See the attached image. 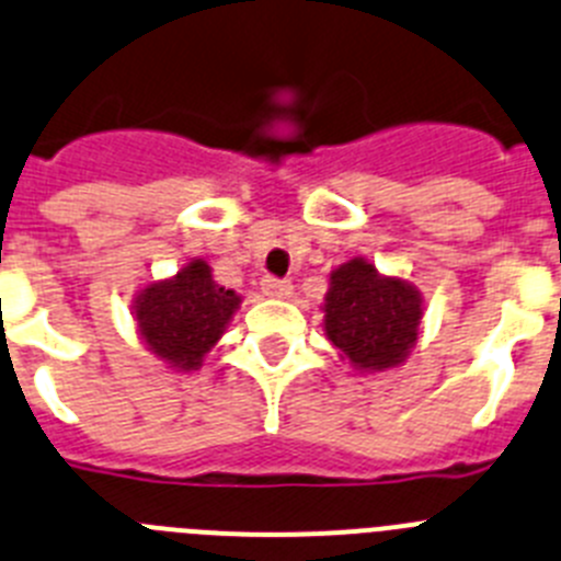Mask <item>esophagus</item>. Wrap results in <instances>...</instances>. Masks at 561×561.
Returning a JSON list of instances; mask_svg holds the SVG:
<instances>
[{
  "mask_svg": "<svg viewBox=\"0 0 561 561\" xmlns=\"http://www.w3.org/2000/svg\"><path fill=\"white\" fill-rule=\"evenodd\" d=\"M262 293L271 296V299H290L293 285L287 279H274V276H265L262 279Z\"/></svg>",
  "mask_w": 561,
  "mask_h": 561,
  "instance_id": "esophagus-1",
  "label": "esophagus"
}]
</instances>
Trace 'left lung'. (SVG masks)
<instances>
[{"mask_svg":"<svg viewBox=\"0 0 561 561\" xmlns=\"http://www.w3.org/2000/svg\"><path fill=\"white\" fill-rule=\"evenodd\" d=\"M324 335L357 375L402 366L422 335L425 299L411 279L380 274L366 256H352L330 274Z\"/></svg>","mask_w":561,"mask_h":561,"instance_id":"8db88e82","label":"left lung"}]
</instances>
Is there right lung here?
<instances>
[{"instance_id": "1", "label": "right lung", "mask_w": 561, "mask_h": 561, "mask_svg": "<svg viewBox=\"0 0 561 561\" xmlns=\"http://www.w3.org/2000/svg\"><path fill=\"white\" fill-rule=\"evenodd\" d=\"M243 296L211 276L209 262L193 256L179 274L145 285L130 301L136 335L173 371H198L211 346L229 330Z\"/></svg>"}]
</instances>
